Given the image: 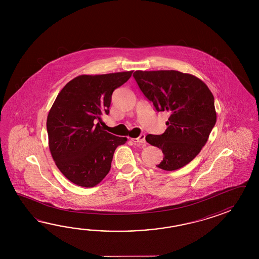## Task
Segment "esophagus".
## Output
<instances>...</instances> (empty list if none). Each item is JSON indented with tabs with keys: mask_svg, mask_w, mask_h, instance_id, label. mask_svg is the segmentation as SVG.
Returning <instances> with one entry per match:
<instances>
[{
	"mask_svg": "<svg viewBox=\"0 0 259 259\" xmlns=\"http://www.w3.org/2000/svg\"><path fill=\"white\" fill-rule=\"evenodd\" d=\"M132 141L133 143H145V135L142 134L138 138H133V139H132Z\"/></svg>",
	"mask_w": 259,
	"mask_h": 259,
	"instance_id": "1",
	"label": "esophagus"
}]
</instances>
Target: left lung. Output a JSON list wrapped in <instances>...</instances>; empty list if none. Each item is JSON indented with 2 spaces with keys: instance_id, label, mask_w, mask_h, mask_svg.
I'll use <instances>...</instances> for the list:
<instances>
[{
  "instance_id": "1",
  "label": "left lung",
  "mask_w": 259,
  "mask_h": 259,
  "mask_svg": "<svg viewBox=\"0 0 259 259\" xmlns=\"http://www.w3.org/2000/svg\"><path fill=\"white\" fill-rule=\"evenodd\" d=\"M133 77L157 112L169 113L165 132L145 137L164 154L156 166L172 171L187 165L204 147L217 121L211 91L198 77L176 70H137Z\"/></svg>"
}]
</instances>
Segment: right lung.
Here are the masks:
<instances>
[{"label": "right lung", "instance_id": "right-lung-1", "mask_svg": "<svg viewBox=\"0 0 259 259\" xmlns=\"http://www.w3.org/2000/svg\"><path fill=\"white\" fill-rule=\"evenodd\" d=\"M132 72L80 75L61 90L47 116L49 149L67 180L94 187L108 174L117 146L127 142L105 132L102 116L109 114L113 92Z\"/></svg>", "mask_w": 259, "mask_h": 259}]
</instances>
